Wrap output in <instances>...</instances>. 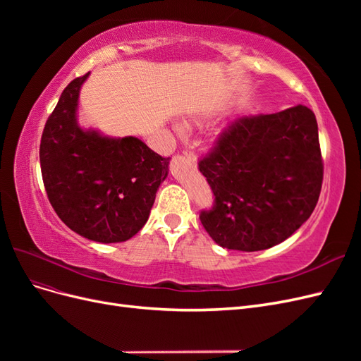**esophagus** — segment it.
Returning a JSON list of instances; mask_svg holds the SVG:
<instances>
[{
  "instance_id": "1",
  "label": "esophagus",
  "mask_w": 361,
  "mask_h": 361,
  "mask_svg": "<svg viewBox=\"0 0 361 361\" xmlns=\"http://www.w3.org/2000/svg\"><path fill=\"white\" fill-rule=\"evenodd\" d=\"M183 157L188 159L190 164H192V166H197V157L194 155V152L191 150H183Z\"/></svg>"
}]
</instances>
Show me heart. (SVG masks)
Instances as JSON below:
<instances>
[{"label": "heart", "instance_id": "b5f03b06", "mask_svg": "<svg viewBox=\"0 0 361 361\" xmlns=\"http://www.w3.org/2000/svg\"><path fill=\"white\" fill-rule=\"evenodd\" d=\"M176 130H180V128H179V126H176Z\"/></svg>", "mask_w": 361, "mask_h": 361}]
</instances>
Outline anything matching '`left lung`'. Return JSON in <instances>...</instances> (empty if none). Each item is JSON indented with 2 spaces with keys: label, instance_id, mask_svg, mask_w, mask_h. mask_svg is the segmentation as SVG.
Listing matches in <instances>:
<instances>
[{
  "label": "left lung",
  "instance_id": "obj_1",
  "mask_svg": "<svg viewBox=\"0 0 361 361\" xmlns=\"http://www.w3.org/2000/svg\"><path fill=\"white\" fill-rule=\"evenodd\" d=\"M199 169L215 195L200 221L228 250L259 251L288 239L318 203L324 166L318 123L297 105L236 118Z\"/></svg>",
  "mask_w": 361,
  "mask_h": 361
}]
</instances>
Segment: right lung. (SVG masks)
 <instances>
[{
    "mask_svg": "<svg viewBox=\"0 0 361 361\" xmlns=\"http://www.w3.org/2000/svg\"><path fill=\"white\" fill-rule=\"evenodd\" d=\"M89 75L63 90L47 120L42 178L54 211L71 231L94 243H123L146 224L170 158L137 137H108L80 126L78 99Z\"/></svg>",
    "mask_w": 361,
    "mask_h": 361,
    "instance_id": "obj_1",
    "label": "right lung"
}]
</instances>
